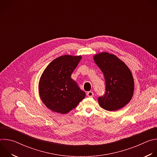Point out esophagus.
Segmentation results:
<instances>
[{
  "label": "esophagus",
  "instance_id": "1",
  "mask_svg": "<svg viewBox=\"0 0 157 157\" xmlns=\"http://www.w3.org/2000/svg\"><path fill=\"white\" fill-rule=\"evenodd\" d=\"M87 95L88 97L92 98V97L94 96V93H93V91H88V92L87 93Z\"/></svg>",
  "mask_w": 157,
  "mask_h": 157
}]
</instances>
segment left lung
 <instances>
[{"label":"left lung","instance_id":"left-lung-1","mask_svg":"<svg viewBox=\"0 0 157 157\" xmlns=\"http://www.w3.org/2000/svg\"><path fill=\"white\" fill-rule=\"evenodd\" d=\"M94 59L104 76L105 92L98 98L100 105L109 111L117 110L125 106L132 99L134 82L126 64L116 56L101 53Z\"/></svg>","mask_w":157,"mask_h":157}]
</instances>
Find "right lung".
Wrapping results in <instances>:
<instances>
[{"label": "right lung", "instance_id": "obj_1", "mask_svg": "<svg viewBox=\"0 0 157 157\" xmlns=\"http://www.w3.org/2000/svg\"><path fill=\"white\" fill-rule=\"evenodd\" d=\"M81 57L64 55L51 62L43 71L39 83L41 101L50 110L66 114L86 96L71 78Z\"/></svg>", "mask_w": 157, "mask_h": 157}]
</instances>
